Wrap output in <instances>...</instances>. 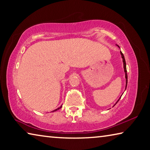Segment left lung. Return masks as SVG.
Masks as SVG:
<instances>
[{
  "label": "left lung",
  "instance_id": "obj_1",
  "mask_svg": "<svg viewBox=\"0 0 150 150\" xmlns=\"http://www.w3.org/2000/svg\"><path fill=\"white\" fill-rule=\"evenodd\" d=\"M119 47V46H118ZM120 54L122 55V60H123V64H124V72H125V77H126V88L127 87V83H128V75H127V70H126V61H125V58H124V56L122 52H120ZM121 98V97H120ZM120 98H119L118 100L120 99ZM118 100L117 101V103L118 102Z\"/></svg>",
  "mask_w": 150,
  "mask_h": 150
}]
</instances>
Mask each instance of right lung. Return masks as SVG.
<instances>
[{
  "mask_svg": "<svg viewBox=\"0 0 150 150\" xmlns=\"http://www.w3.org/2000/svg\"><path fill=\"white\" fill-rule=\"evenodd\" d=\"M62 106H60V107H59V108H57V109H55V110H54V111H53V112H54V111H56V110H59V109H60L61 108H62Z\"/></svg>",
  "mask_w": 150,
  "mask_h": 150,
  "instance_id": "obj_1",
  "label": "right lung"
}]
</instances>
